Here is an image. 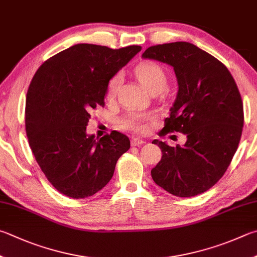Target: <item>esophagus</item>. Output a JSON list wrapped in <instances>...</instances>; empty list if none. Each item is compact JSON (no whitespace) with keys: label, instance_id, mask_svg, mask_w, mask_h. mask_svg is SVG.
<instances>
[{"label":"esophagus","instance_id":"esophagus-1","mask_svg":"<svg viewBox=\"0 0 257 257\" xmlns=\"http://www.w3.org/2000/svg\"><path fill=\"white\" fill-rule=\"evenodd\" d=\"M145 143H146V142L143 141V139H139V138H136V137H134L132 139L133 146H141V145H144Z\"/></svg>","mask_w":257,"mask_h":257}]
</instances>
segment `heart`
Returning a JSON list of instances; mask_svg holds the SVG:
<instances>
[{
  "label": "heart",
  "mask_w": 257,
  "mask_h": 257,
  "mask_svg": "<svg viewBox=\"0 0 257 257\" xmlns=\"http://www.w3.org/2000/svg\"><path fill=\"white\" fill-rule=\"evenodd\" d=\"M135 75L138 78L145 90L149 93H158L165 87L167 83V75L160 64L155 62H143L135 68ZM121 83V73H115L109 78L106 83L105 94L106 97H114ZM152 115L146 112L129 111L119 121L120 128L132 132L142 133L146 129L145 121L151 119Z\"/></svg>",
  "instance_id": "1"
}]
</instances>
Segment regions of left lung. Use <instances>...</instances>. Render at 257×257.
<instances>
[{
    "mask_svg": "<svg viewBox=\"0 0 257 257\" xmlns=\"http://www.w3.org/2000/svg\"><path fill=\"white\" fill-rule=\"evenodd\" d=\"M171 65L179 84L164 133H182L184 146L157 141L162 158L155 183L180 198L201 194L225 174L241 137L244 108L230 72L207 51L185 41L151 46L143 54Z\"/></svg>",
    "mask_w": 257,
    "mask_h": 257,
    "instance_id": "left-lung-1",
    "label": "left lung"
}]
</instances>
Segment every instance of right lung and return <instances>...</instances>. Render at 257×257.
Instances as JSON below:
<instances>
[{
	"instance_id": "obj_1",
	"label": "right lung",
	"mask_w": 257,
	"mask_h": 257,
	"mask_svg": "<svg viewBox=\"0 0 257 257\" xmlns=\"http://www.w3.org/2000/svg\"><path fill=\"white\" fill-rule=\"evenodd\" d=\"M141 49L78 44L46 60L32 78L26 100L28 142L50 184L68 198H88L104 188L130 148L125 135L113 130L96 141L87 136L86 125L92 111L104 106L109 78Z\"/></svg>"
}]
</instances>
